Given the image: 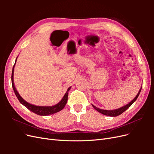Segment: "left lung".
I'll list each match as a JSON object with an SVG mask.
<instances>
[{
    "mask_svg": "<svg viewBox=\"0 0 154 154\" xmlns=\"http://www.w3.org/2000/svg\"><path fill=\"white\" fill-rule=\"evenodd\" d=\"M141 88H142V87H141L140 89H139V91L138 92V94L136 95V96L134 97V98L130 102V103H128V104H127L126 105L121 107V108H119L118 109H114V110H103V109H99L97 108V107L95 106L94 105H92V106L94 107V108L97 111L101 113L103 115H106V116H111V117H116V116H118L120 114H122L123 112H124L127 110L129 107L131 106L134 102H135V101H136L137 100V98L138 97L139 94H140V92L141 91Z\"/></svg>",
    "mask_w": 154,
    "mask_h": 154,
    "instance_id": "8db88e82",
    "label": "left lung"
}]
</instances>
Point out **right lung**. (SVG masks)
I'll list each match as a JSON object with an SVG mask.
<instances>
[{
    "label": "right lung",
    "instance_id": "1",
    "mask_svg": "<svg viewBox=\"0 0 154 154\" xmlns=\"http://www.w3.org/2000/svg\"><path fill=\"white\" fill-rule=\"evenodd\" d=\"M18 57L16 58L15 60V63L14 64L13 69H12V74H11V83H12V87L13 88L14 92L16 95V96L17 97V98L20 102V103H22L23 105L25 106L27 109H28L29 110H31L32 112H34L35 114H37V115H40V116H49V115H51L58 112L62 110L65 106H66L67 101V98H68V93H69V91L71 89V87H70L68 88V89L67 91V92H66V94L63 96V97H62V99L58 103L54 105L53 106H37V105H32L28 102H27L26 101H25L22 97L20 96V95L19 94V93L18 92V91H17L16 88L15 87V85H14V80H13V74H14V67L15 66V63L17 62Z\"/></svg>",
    "mask_w": 154,
    "mask_h": 154
}]
</instances>
